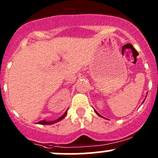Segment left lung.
<instances>
[{
    "label": "left lung",
    "instance_id": "obj_1",
    "mask_svg": "<svg viewBox=\"0 0 158 158\" xmlns=\"http://www.w3.org/2000/svg\"><path fill=\"white\" fill-rule=\"evenodd\" d=\"M144 101H145V100H143V102H144ZM94 110V112H96V113H97V115H98V116H100V117H101V118H103V116H102L101 115H100V114H99V113H98V112H97V111H96V110Z\"/></svg>",
    "mask_w": 158,
    "mask_h": 158
}]
</instances>
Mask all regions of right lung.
Instances as JSON below:
<instances>
[{"label":"right lung","instance_id":"obj_1","mask_svg":"<svg viewBox=\"0 0 158 158\" xmlns=\"http://www.w3.org/2000/svg\"><path fill=\"white\" fill-rule=\"evenodd\" d=\"M67 110L66 111V112H64V115H62L61 117L58 118V119H56V120H55V121H46V120H43V121H39V122H37V124H46V125H49V124H55V123L58 122V121H61L62 119L66 117V115H67Z\"/></svg>","mask_w":158,"mask_h":158}]
</instances>
